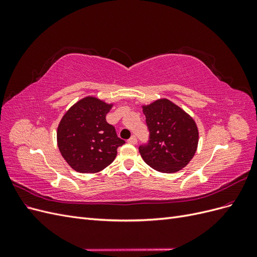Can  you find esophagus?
Returning <instances> with one entry per match:
<instances>
[{"mask_svg": "<svg viewBox=\"0 0 257 257\" xmlns=\"http://www.w3.org/2000/svg\"><path fill=\"white\" fill-rule=\"evenodd\" d=\"M127 143L131 144V145H136V144H137V138H136V136H135V135L132 136V137L128 139V141H127Z\"/></svg>", "mask_w": 257, "mask_h": 257, "instance_id": "obj_1", "label": "esophagus"}]
</instances>
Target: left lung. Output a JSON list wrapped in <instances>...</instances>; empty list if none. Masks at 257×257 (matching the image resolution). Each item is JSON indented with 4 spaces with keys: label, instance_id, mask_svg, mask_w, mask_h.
<instances>
[{
    "label": "left lung",
    "instance_id": "1",
    "mask_svg": "<svg viewBox=\"0 0 257 257\" xmlns=\"http://www.w3.org/2000/svg\"><path fill=\"white\" fill-rule=\"evenodd\" d=\"M149 141L139 146L148 165L172 174L189 164L197 149L198 130L191 116L170 100L163 98L144 106Z\"/></svg>",
    "mask_w": 257,
    "mask_h": 257
}]
</instances>
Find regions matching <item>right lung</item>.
Wrapping results in <instances>:
<instances>
[{
	"label": "right lung",
	"instance_id": "obj_1",
	"mask_svg": "<svg viewBox=\"0 0 257 257\" xmlns=\"http://www.w3.org/2000/svg\"><path fill=\"white\" fill-rule=\"evenodd\" d=\"M112 105L88 96L69 108L58 126V147L62 157L76 172L94 174L110 165L116 149L125 142L107 123Z\"/></svg>",
	"mask_w": 257,
	"mask_h": 257
}]
</instances>
